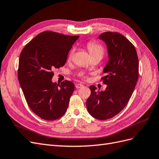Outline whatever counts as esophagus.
<instances>
[{"mask_svg":"<svg viewBox=\"0 0 159 159\" xmlns=\"http://www.w3.org/2000/svg\"><path fill=\"white\" fill-rule=\"evenodd\" d=\"M82 87H84V85H83V84H77L75 85V88H76L77 89H79V88H82Z\"/></svg>","mask_w":159,"mask_h":159,"instance_id":"obj_1","label":"esophagus"}]
</instances>
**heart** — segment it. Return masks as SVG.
<instances>
[{"mask_svg":"<svg viewBox=\"0 0 159 159\" xmlns=\"http://www.w3.org/2000/svg\"><path fill=\"white\" fill-rule=\"evenodd\" d=\"M86 47L91 54V57H95V56H99L103 57L104 55V48L102 45L99 44V43L94 42V41H90L88 42L86 44ZM74 54V49H71L70 52L69 54V59H71L72 56Z\"/></svg>","mask_w":159,"mask_h":159,"instance_id":"heart-1","label":"heart"}]
</instances>
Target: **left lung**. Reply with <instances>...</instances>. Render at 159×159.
Segmentation results:
<instances>
[{"instance_id": "1", "label": "left lung", "mask_w": 159, "mask_h": 159, "mask_svg": "<svg viewBox=\"0 0 159 159\" xmlns=\"http://www.w3.org/2000/svg\"><path fill=\"white\" fill-rule=\"evenodd\" d=\"M99 38L108 50L109 60L101 79L107 86L103 91L90 85L86 106L93 117L106 120L121 111L131 98L139 78V60L134 45L121 34L106 32Z\"/></svg>"}]
</instances>
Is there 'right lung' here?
I'll use <instances>...</instances> for the list:
<instances>
[{
	"instance_id": "right-lung-1",
	"label": "right lung",
	"mask_w": 159,
	"mask_h": 159,
	"mask_svg": "<svg viewBox=\"0 0 159 159\" xmlns=\"http://www.w3.org/2000/svg\"><path fill=\"white\" fill-rule=\"evenodd\" d=\"M79 36L47 30L38 34L22 49L18 79L28 106L40 118L53 121L63 116L75 86L65 80L53 83V70L64 66Z\"/></svg>"
}]
</instances>
